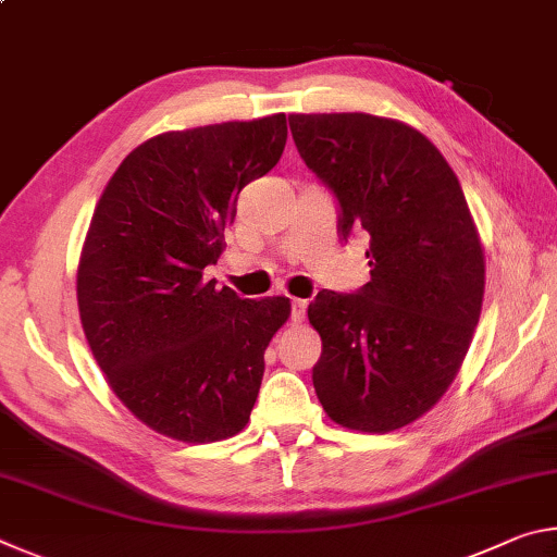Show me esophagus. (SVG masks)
Returning a JSON list of instances; mask_svg holds the SVG:
<instances>
[{"label":"esophagus","mask_w":557,"mask_h":557,"mask_svg":"<svg viewBox=\"0 0 557 557\" xmlns=\"http://www.w3.org/2000/svg\"><path fill=\"white\" fill-rule=\"evenodd\" d=\"M307 314V301L305 299H292V322L299 324Z\"/></svg>","instance_id":"34e87169"}]
</instances>
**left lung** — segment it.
<instances>
[{
  "label": "left lung",
  "instance_id": "left-lung-1",
  "mask_svg": "<svg viewBox=\"0 0 557 557\" xmlns=\"http://www.w3.org/2000/svg\"><path fill=\"white\" fill-rule=\"evenodd\" d=\"M289 129L336 196L342 238H371V282L351 295L322 289L307 309L322 336L317 398L342 428H405L447 393L482 314L486 265L465 191L400 120L319 112L289 115Z\"/></svg>",
  "mask_w": 557,
  "mask_h": 557
}]
</instances>
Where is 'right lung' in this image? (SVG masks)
I'll return each instance as SVG.
<instances>
[{
    "label": "right lung",
    "instance_id": "1",
    "mask_svg": "<svg viewBox=\"0 0 557 557\" xmlns=\"http://www.w3.org/2000/svg\"><path fill=\"white\" fill-rule=\"evenodd\" d=\"M287 143L285 112L164 132L122 159L78 262L88 346L122 405L172 440H228L248 425L287 297L243 299L203 280L245 184Z\"/></svg>",
    "mask_w": 557,
    "mask_h": 557
}]
</instances>
